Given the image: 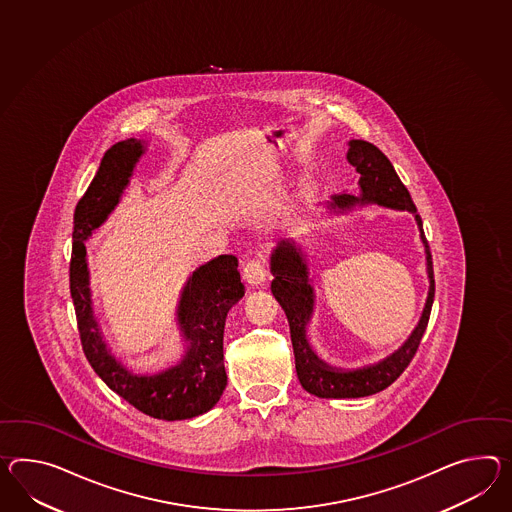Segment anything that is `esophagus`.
Returning a JSON list of instances; mask_svg holds the SVG:
<instances>
[{
  "label": "esophagus",
  "mask_w": 512,
  "mask_h": 512,
  "mask_svg": "<svg viewBox=\"0 0 512 512\" xmlns=\"http://www.w3.org/2000/svg\"><path fill=\"white\" fill-rule=\"evenodd\" d=\"M242 277L250 287H259L266 279V272H264V264L259 259H250L244 262L242 266Z\"/></svg>",
  "instance_id": "34e87169"
}]
</instances>
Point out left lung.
<instances>
[{
    "label": "left lung",
    "instance_id": "1",
    "mask_svg": "<svg viewBox=\"0 0 512 512\" xmlns=\"http://www.w3.org/2000/svg\"><path fill=\"white\" fill-rule=\"evenodd\" d=\"M346 157L348 163L355 166V170L359 172L361 196L338 194L333 198L331 209L344 211L351 209L353 205L377 203L381 207L412 212L416 224L420 227V237L425 246L429 292L420 322L398 351L372 366H364L357 370H338L318 359V355L312 351L307 340V324L311 322L314 311V288L309 281L305 253L296 240H281L270 257V272L274 275L272 294L287 314L292 348L296 357V372L301 387L318 398H364L390 387L399 375L405 372L420 346L435 300L431 253L425 242L422 218L416 214L409 190L401 183L387 155L379 148H375L374 144L366 140H349Z\"/></svg>",
    "mask_w": 512,
    "mask_h": 512
}]
</instances>
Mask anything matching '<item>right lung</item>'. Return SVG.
Wrapping results in <instances>:
<instances>
[{
  "label": "right lung",
  "instance_id": "right-lung-1",
  "mask_svg": "<svg viewBox=\"0 0 512 512\" xmlns=\"http://www.w3.org/2000/svg\"><path fill=\"white\" fill-rule=\"evenodd\" d=\"M146 146L127 138L105 151L100 168L74 212L70 292L77 329L90 366L101 381L135 409L157 420H187L211 411L224 394V327L229 309L244 296L235 255H220L188 277L177 305V324L187 340L179 364L159 374H133L107 348L92 311L85 240L114 211Z\"/></svg>",
  "mask_w": 512,
  "mask_h": 512
}]
</instances>
